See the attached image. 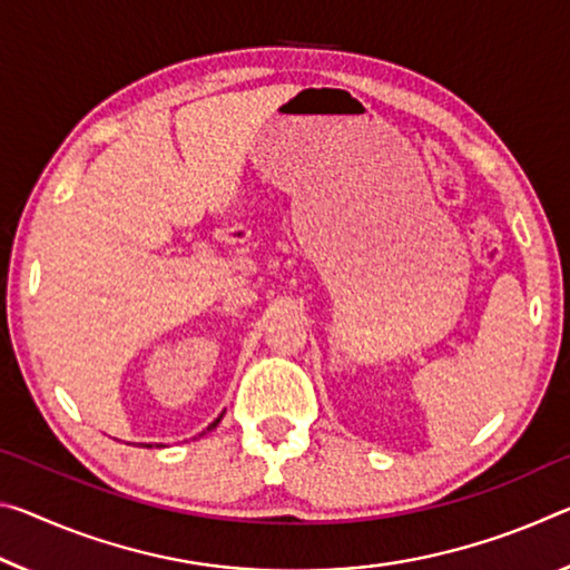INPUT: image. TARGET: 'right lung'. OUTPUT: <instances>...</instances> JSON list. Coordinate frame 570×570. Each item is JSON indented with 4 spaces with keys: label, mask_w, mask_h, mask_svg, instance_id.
Instances as JSON below:
<instances>
[{
    "label": "right lung",
    "mask_w": 570,
    "mask_h": 570,
    "mask_svg": "<svg viewBox=\"0 0 570 570\" xmlns=\"http://www.w3.org/2000/svg\"><path fill=\"white\" fill-rule=\"evenodd\" d=\"M220 419H223V413H220V415H218V419H215V421H213V423H210V426H207V431H213V429H215V426H218V423H220ZM203 433H205V431H203ZM203 433H200V436H203ZM149 446H151V444H149ZM157 446H161V444H157Z\"/></svg>",
    "instance_id": "1"
}]
</instances>
